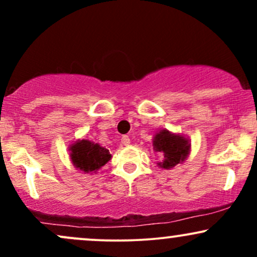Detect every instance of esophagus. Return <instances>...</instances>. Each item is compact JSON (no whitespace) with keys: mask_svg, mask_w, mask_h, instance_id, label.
<instances>
[{"mask_svg":"<svg viewBox=\"0 0 257 257\" xmlns=\"http://www.w3.org/2000/svg\"><path fill=\"white\" fill-rule=\"evenodd\" d=\"M120 141H122V144L124 146H128L129 144H131V139H129L128 135H124V137H122V139H120Z\"/></svg>","mask_w":257,"mask_h":257,"instance_id":"1","label":"esophagus"}]
</instances>
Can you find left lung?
Wrapping results in <instances>:
<instances>
[{
  "label": "left lung",
  "instance_id": "obj_1",
  "mask_svg": "<svg viewBox=\"0 0 257 257\" xmlns=\"http://www.w3.org/2000/svg\"><path fill=\"white\" fill-rule=\"evenodd\" d=\"M153 150L164 155L163 162H159L158 166L163 169H170L176 164L182 163L190 155L191 144L182 135L173 134L167 129L158 132L153 138Z\"/></svg>",
  "mask_w": 257,
  "mask_h": 257
}]
</instances>
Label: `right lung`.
<instances>
[{"instance_id":"right-lung-1","label":"right lung","mask_w":257,"mask_h":257,"mask_svg":"<svg viewBox=\"0 0 257 257\" xmlns=\"http://www.w3.org/2000/svg\"><path fill=\"white\" fill-rule=\"evenodd\" d=\"M69 151L73 166L84 173H95L111 159L108 150L89 140L76 141Z\"/></svg>"}]
</instances>
